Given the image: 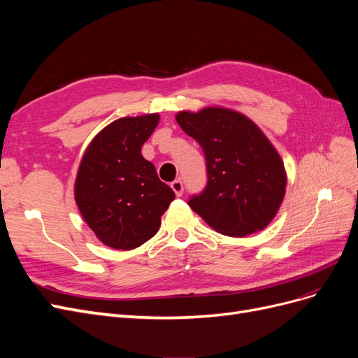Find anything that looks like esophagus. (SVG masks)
I'll return each mask as SVG.
<instances>
[{
    "mask_svg": "<svg viewBox=\"0 0 358 358\" xmlns=\"http://www.w3.org/2000/svg\"><path fill=\"white\" fill-rule=\"evenodd\" d=\"M170 187H171V189H173V191H175V194H176L178 197H180L182 194H183V182H182L180 179H178V180H173Z\"/></svg>",
    "mask_w": 358,
    "mask_h": 358,
    "instance_id": "34e87169",
    "label": "esophagus"
}]
</instances>
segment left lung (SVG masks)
<instances>
[{"label": "left lung", "mask_w": 358, "mask_h": 358, "mask_svg": "<svg viewBox=\"0 0 358 358\" xmlns=\"http://www.w3.org/2000/svg\"><path fill=\"white\" fill-rule=\"evenodd\" d=\"M176 121L203 149L208 183L188 200L215 231L243 237L264 230L285 196L287 173L251 119L222 107L179 112Z\"/></svg>", "instance_id": "1"}]
</instances>
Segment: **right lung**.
Segmentation results:
<instances>
[{"label": "right lung", "instance_id": "right-lung-1", "mask_svg": "<svg viewBox=\"0 0 358 358\" xmlns=\"http://www.w3.org/2000/svg\"><path fill=\"white\" fill-rule=\"evenodd\" d=\"M158 121V113L117 119L94 137L82 158L74 199L86 224L110 248L128 251L148 242L175 200L140 152Z\"/></svg>", "mask_w": 358, "mask_h": 358}]
</instances>
